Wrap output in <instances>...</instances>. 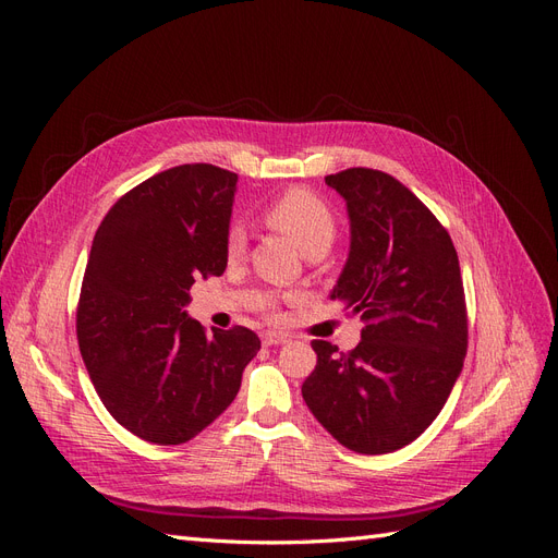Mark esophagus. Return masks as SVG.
I'll use <instances>...</instances> for the list:
<instances>
[{"instance_id": "1", "label": "esophagus", "mask_w": 558, "mask_h": 558, "mask_svg": "<svg viewBox=\"0 0 558 558\" xmlns=\"http://www.w3.org/2000/svg\"><path fill=\"white\" fill-rule=\"evenodd\" d=\"M260 337H263V344L265 347H275V344H286V342H289V335L275 332V330H265Z\"/></svg>"}]
</instances>
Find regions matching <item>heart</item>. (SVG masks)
<instances>
[{"instance_id":"b5f03b06","label":"heart","mask_w":558,"mask_h":558,"mask_svg":"<svg viewBox=\"0 0 558 558\" xmlns=\"http://www.w3.org/2000/svg\"><path fill=\"white\" fill-rule=\"evenodd\" d=\"M265 221L275 230L291 238L310 258H318L330 248L337 238V221L330 207L318 195L293 189L269 202L265 209ZM246 246V232L242 226H230L226 234V253L230 258H240ZM269 307V305H265Z\"/></svg>"}]
</instances>
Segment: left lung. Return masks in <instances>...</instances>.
<instances>
[{"mask_svg": "<svg viewBox=\"0 0 558 558\" xmlns=\"http://www.w3.org/2000/svg\"><path fill=\"white\" fill-rule=\"evenodd\" d=\"M347 202L349 258L330 298L361 314L349 353L314 340L302 398L337 442L388 453L440 414L463 369L468 312L449 232L410 189L367 167L326 177Z\"/></svg>", "mask_w": 558, "mask_h": 558, "instance_id": "left-lung-1", "label": "left lung"}]
</instances>
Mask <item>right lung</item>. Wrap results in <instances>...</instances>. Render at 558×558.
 <instances>
[{
  "label": "right lung",
  "instance_id": "obj_1",
  "mask_svg": "<svg viewBox=\"0 0 558 558\" xmlns=\"http://www.w3.org/2000/svg\"><path fill=\"white\" fill-rule=\"evenodd\" d=\"M238 174L195 162L125 193L99 223L76 310L83 363L109 414L146 442L183 445L221 416L260 349L183 312L197 277H221Z\"/></svg>",
  "mask_w": 558,
  "mask_h": 558
}]
</instances>
